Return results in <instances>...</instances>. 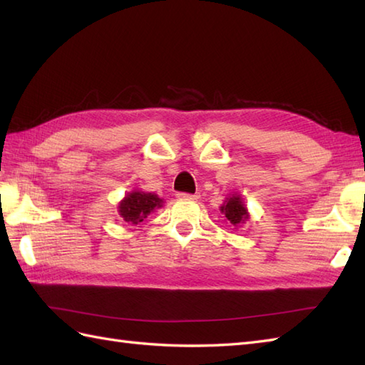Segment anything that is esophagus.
Here are the masks:
<instances>
[{
  "instance_id": "34e87169",
  "label": "esophagus",
  "mask_w": 365,
  "mask_h": 365,
  "mask_svg": "<svg viewBox=\"0 0 365 365\" xmlns=\"http://www.w3.org/2000/svg\"><path fill=\"white\" fill-rule=\"evenodd\" d=\"M177 197L183 199V200H197L199 195H197V192H196V195H188V192H178Z\"/></svg>"
}]
</instances>
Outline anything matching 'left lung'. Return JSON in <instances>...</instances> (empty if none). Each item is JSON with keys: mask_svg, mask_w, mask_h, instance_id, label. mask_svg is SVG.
Returning <instances> with one entry per match:
<instances>
[{"mask_svg": "<svg viewBox=\"0 0 365 365\" xmlns=\"http://www.w3.org/2000/svg\"><path fill=\"white\" fill-rule=\"evenodd\" d=\"M220 210L234 227L242 226V224L250 220V212H247V208L243 202V197L240 196L238 192H234V195L224 199Z\"/></svg>", "mask_w": 365, "mask_h": 365, "instance_id": "obj_1", "label": "left lung"}]
</instances>
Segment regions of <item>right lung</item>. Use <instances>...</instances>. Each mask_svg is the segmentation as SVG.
I'll return each instance as SVG.
<instances>
[{
    "label": "right lung",
    "instance_id": "right-lung-1",
    "mask_svg": "<svg viewBox=\"0 0 365 365\" xmlns=\"http://www.w3.org/2000/svg\"><path fill=\"white\" fill-rule=\"evenodd\" d=\"M163 200L155 192H147L143 190H133L127 192V196L119 202V215L127 224H139L157 208L163 207Z\"/></svg>",
    "mask_w": 365,
    "mask_h": 365
}]
</instances>
